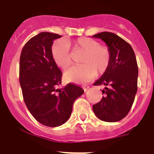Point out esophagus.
<instances>
[{"mask_svg":"<svg viewBox=\"0 0 154 154\" xmlns=\"http://www.w3.org/2000/svg\"><path fill=\"white\" fill-rule=\"evenodd\" d=\"M83 89H84V91H85V92H86V91L87 90V89H89V86H83Z\"/></svg>","mask_w":154,"mask_h":154,"instance_id":"34e87169","label":"esophagus"}]
</instances>
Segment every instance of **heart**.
Masks as SVG:
<instances>
[{
    "mask_svg": "<svg viewBox=\"0 0 154 154\" xmlns=\"http://www.w3.org/2000/svg\"><path fill=\"white\" fill-rule=\"evenodd\" d=\"M70 46L76 53H83L80 66L73 67L65 72L67 80L74 83H86L108 69L111 61V53L107 46L100 45L95 40L89 37H79L71 43L60 39L52 46V56L58 67L66 70L72 64Z\"/></svg>",
    "mask_w": 154,
    "mask_h": 154,
    "instance_id": "b5f03b06",
    "label": "heart"
}]
</instances>
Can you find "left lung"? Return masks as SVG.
I'll use <instances>...</instances> for the list:
<instances>
[{"label":"left lung","instance_id":"8db88e82","mask_svg":"<svg viewBox=\"0 0 154 154\" xmlns=\"http://www.w3.org/2000/svg\"><path fill=\"white\" fill-rule=\"evenodd\" d=\"M106 43L111 53L108 69L93 83L104 85V96L92 109L96 117L105 122H117L124 118L132 107L138 89V68L136 57L129 43L111 32L92 36Z\"/></svg>","mask_w":154,"mask_h":154}]
</instances>
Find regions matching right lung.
<instances>
[{"label":"right lung","instance_id":"add662e5","mask_svg":"<svg viewBox=\"0 0 154 154\" xmlns=\"http://www.w3.org/2000/svg\"><path fill=\"white\" fill-rule=\"evenodd\" d=\"M62 36L41 32L25 44L19 62V83L23 99L36 120L56 127L71 117L74 101L84 92L80 86L68 83L62 89V73L52 56L53 41Z\"/></svg>","mask_w":154,"mask_h":154}]
</instances>
